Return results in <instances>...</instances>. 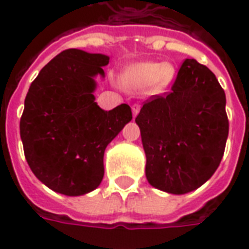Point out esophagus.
<instances>
[{
	"mask_svg": "<svg viewBox=\"0 0 249 249\" xmlns=\"http://www.w3.org/2000/svg\"><path fill=\"white\" fill-rule=\"evenodd\" d=\"M132 112H133V117H136L139 112H140V105L139 104H135V105H132Z\"/></svg>",
	"mask_w": 249,
	"mask_h": 249,
	"instance_id": "esophagus-1",
	"label": "esophagus"
}]
</instances>
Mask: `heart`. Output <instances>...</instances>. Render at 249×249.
<instances>
[{"instance_id": "obj_1", "label": "heart", "mask_w": 249, "mask_h": 249, "mask_svg": "<svg viewBox=\"0 0 249 249\" xmlns=\"http://www.w3.org/2000/svg\"><path fill=\"white\" fill-rule=\"evenodd\" d=\"M176 76V69L169 62L144 61L129 65L121 76L123 85L133 90H142L145 88L153 87L157 90H162L173 81Z\"/></svg>"}]
</instances>
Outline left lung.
Segmentation results:
<instances>
[{"instance_id": "left-lung-1", "label": "left lung", "mask_w": 249, "mask_h": 249, "mask_svg": "<svg viewBox=\"0 0 249 249\" xmlns=\"http://www.w3.org/2000/svg\"><path fill=\"white\" fill-rule=\"evenodd\" d=\"M152 187L192 192L212 178L228 139L225 93L196 60H185L167 96H153L136 117Z\"/></svg>"}]
</instances>
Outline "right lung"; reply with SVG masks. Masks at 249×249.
Listing matches in <instances>:
<instances>
[{"label":"right lung","mask_w":249,"mask_h":249,"mask_svg":"<svg viewBox=\"0 0 249 249\" xmlns=\"http://www.w3.org/2000/svg\"><path fill=\"white\" fill-rule=\"evenodd\" d=\"M109 56L68 49L48 62L25 97L19 133L32 172L52 191L81 196L104 178V152L132 120L128 104L104 110L96 78Z\"/></svg>","instance_id":"1"}]
</instances>
